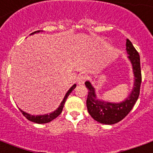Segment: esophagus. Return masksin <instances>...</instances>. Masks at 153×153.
Returning a JSON list of instances; mask_svg holds the SVG:
<instances>
[{
	"instance_id": "obj_1",
	"label": "esophagus",
	"mask_w": 153,
	"mask_h": 153,
	"mask_svg": "<svg viewBox=\"0 0 153 153\" xmlns=\"http://www.w3.org/2000/svg\"><path fill=\"white\" fill-rule=\"evenodd\" d=\"M86 79H87V76L82 74V75H79V76L78 77V79H77V82H78V84L82 85V84H83V83L85 82Z\"/></svg>"
}]
</instances>
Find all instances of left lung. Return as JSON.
Wrapping results in <instances>:
<instances>
[{
	"label": "left lung",
	"mask_w": 153,
	"mask_h": 153,
	"mask_svg": "<svg viewBox=\"0 0 153 153\" xmlns=\"http://www.w3.org/2000/svg\"><path fill=\"white\" fill-rule=\"evenodd\" d=\"M126 52L129 55L128 58L132 65L134 81L132 91L125 100L120 103H111L100 100L97 98L95 88L92 87L91 82L89 81L85 82L86 88L88 89L87 98L88 113L94 120L102 124L112 125L122 121L131 112L140 96V85L142 81L140 55L128 39H126Z\"/></svg>",
	"instance_id": "obj_1"
}]
</instances>
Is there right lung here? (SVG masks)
Returning <instances> with one entry per match:
<instances>
[{"mask_svg": "<svg viewBox=\"0 0 153 153\" xmlns=\"http://www.w3.org/2000/svg\"><path fill=\"white\" fill-rule=\"evenodd\" d=\"M39 31H40V30H36V31L32 32L30 35H33V34L39 32ZM75 88H76V84H74V85L69 89V91H68L67 92H66V94H65V97H64V99H63V100H62V103H61V105H60L59 107L57 108V109H56L55 111H53V113H51V114H45V115H36V116H35V115H30V114H27V113H26V112L22 111L20 108H19V110H20L21 113L23 114V116H24L27 119L30 121V122L38 123V124H43V123H49V122L55 119L56 117H58L60 114H62V109H63V107H64V105H65V100L67 99V97H69V95L71 93V91H73Z\"/></svg>", "mask_w": 153, "mask_h": 153, "instance_id": "1", "label": "right lung"}]
</instances>
